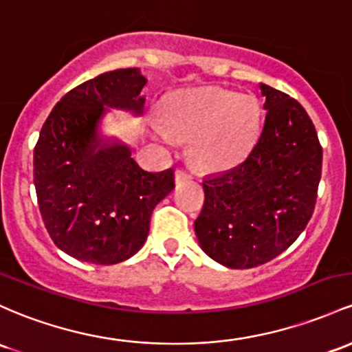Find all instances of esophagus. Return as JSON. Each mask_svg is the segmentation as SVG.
Segmentation results:
<instances>
[{
    "label": "esophagus",
    "mask_w": 352,
    "mask_h": 352,
    "mask_svg": "<svg viewBox=\"0 0 352 352\" xmlns=\"http://www.w3.org/2000/svg\"><path fill=\"white\" fill-rule=\"evenodd\" d=\"M190 179H192V175L188 172H185V170H182V168L175 170V184H184Z\"/></svg>",
    "instance_id": "obj_1"
}]
</instances>
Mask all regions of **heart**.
<instances>
[{
    "instance_id": "obj_1",
    "label": "heart",
    "mask_w": 352,
    "mask_h": 352,
    "mask_svg": "<svg viewBox=\"0 0 352 352\" xmlns=\"http://www.w3.org/2000/svg\"><path fill=\"white\" fill-rule=\"evenodd\" d=\"M164 125L155 123L157 140L173 145L190 138V155L200 167L217 168L249 148L258 126V103L245 94L219 87L177 91L162 108Z\"/></svg>"
}]
</instances>
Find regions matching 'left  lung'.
Masks as SVG:
<instances>
[{"label":"left lung","instance_id":"left-lung-1","mask_svg":"<svg viewBox=\"0 0 352 352\" xmlns=\"http://www.w3.org/2000/svg\"><path fill=\"white\" fill-rule=\"evenodd\" d=\"M265 118L244 160L204 179L206 202L195 220L199 244L230 269L272 261L306 229L322 168L314 123L302 105L258 83Z\"/></svg>","mask_w":352,"mask_h":352}]
</instances>
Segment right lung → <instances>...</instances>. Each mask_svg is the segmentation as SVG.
Instances as JSON below:
<instances>
[{
  "mask_svg": "<svg viewBox=\"0 0 352 352\" xmlns=\"http://www.w3.org/2000/svg\"><path fill=\"white\" fill-rule=\"evenodd\" d=\"M146 78L138 68L102 73L68 91L34 146V188L50 237L78 261L111 265L145 244L150 215L173 190V170L146 172L102 133L110 108L140 117Z\"/></svg>",
  "mask_w": 352,
  "mask_h": 352,
  "instance_id": "right-lung-1",
  "label": "right lung"
}]
</instances>
